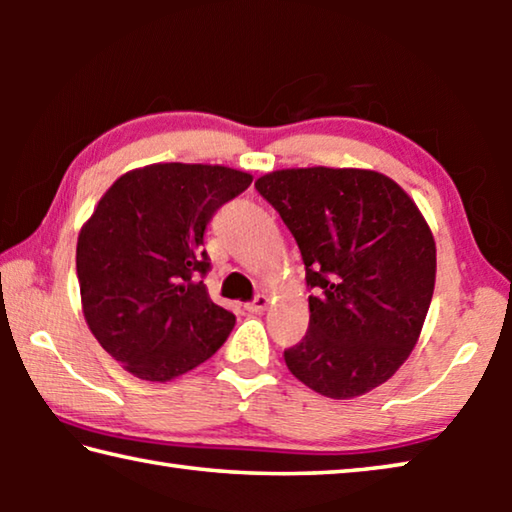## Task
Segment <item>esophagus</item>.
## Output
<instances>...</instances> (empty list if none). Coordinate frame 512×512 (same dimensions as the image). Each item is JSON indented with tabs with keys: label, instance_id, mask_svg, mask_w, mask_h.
Listing matches in <instances>:
<instances>
[{
	"label": "esophagus",
	"instance_id": "esophagus-1",
	"mask_svg": "<svg viewBox=\"0 0 512 512\" xmlns=\"http://www.w3.org/2000/svg\"><path fill=\"white\" fill-rule=\"evenodd\" d=\"M268 305H271V298H268V296H257L253 302H248L246 311H250V314H262V311L268 309Z\"/></svg>",
	"mask_w": 512,
	"mask_h": 512
}]
</instances>
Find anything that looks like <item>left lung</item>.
<instances>
[{"label": "left lung", "mask_w": 512, "mask_h": 512, "mask_svg": "<svg viewBox=\"0 0 512 512\" xmlns=\"http://www.w3.org/2000/svg\"><path fill=\"white\" fill-rule=\"evenodd\" d=\"M296 237L309 329L284 350L291 375L332 400L391 379L420 339L436 284V241L418 205L370 169H280L255 180Z\"/></svg>", "instance_id": "1"}]
</instances>
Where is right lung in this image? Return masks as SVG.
Segmentation results:
<instances>
[{"label":"right lung","instance_id":"obj_1","mask_svg":"<svg viewBox=\"0 0 512 512\" xmlns=\"http://www.w3.org/2000/svg\"><path fill=\"white\" fill-rule=\"evenodd\" d=\"M253 176L221 164L160 162L119 176L76 244L83 316L124 370L171 381L207 361L235 314L212 302L203 235Z\"/></svg>","mask_w":512,"mask_h":512}]
</instances>
